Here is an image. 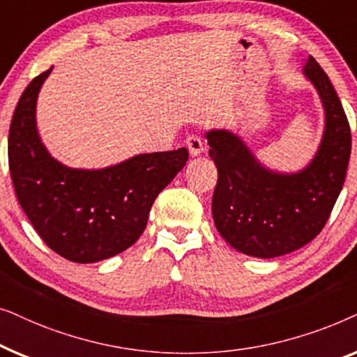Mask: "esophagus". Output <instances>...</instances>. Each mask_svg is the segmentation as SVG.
<instances>
[{
  "mask_svg": "<svg viewBox=\"0 0 357 357\" xmlns=\"http://www.w3.org/2000/svg\"><path fill=\"white\" fill-rule=\"evenodd\" d=\"M185 143H187V148H188L190 154H192V155H199L204 151L203 141L197 135H190L188 138H187V141H185Z\"/></svg>",
  "mask_w": 357,
  "mask_h": 357,
  "instance_id": "1",
  "label": "esophagus"
}]
</instances>
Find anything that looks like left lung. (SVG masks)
Segmentation results:
<instances>
[{"label":"left lung","instance_id":"obj_1","mask_svg":"<svg viewBox=\"0 0 357 357\" xmlns=\"http://www.w3.org/2000/svg\"><path fill=\"white\" fill-rule=\"evenodd\" d=\"M304 76L324 104L325 130L314 159L299 172L266 169L231 131L206 133L218 167L214 224L224 241L245 255L275 258L314 241L343 188L351 154L348 119L328 76L312 56Z\"/></svg>","mask_w":357,"mask_h":357}]
</instances>
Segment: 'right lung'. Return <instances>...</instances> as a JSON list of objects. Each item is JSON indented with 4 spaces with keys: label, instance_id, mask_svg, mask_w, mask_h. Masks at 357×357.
<instances>
[{
    "label": "right lung",
    "instance_id": "obj_1",
    "mask_svg": "<svg viewBox=\"0 0 357 357\" xmlns=\"http://www.w3.org/2000/svg\"><path fill=\"white\" fill-rule=\"evenodd\" d=\"M52 70L33 77L14 110L9 172L42 241L66 260L96 263L138 241L155 197L187 164L188 149L138 154L97 170L66 167L43 146L36 123L38 91Z\"/></svg>",
    "mask_w": 357,
    "mask_h": 357
}]
</instances>
